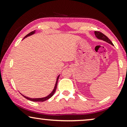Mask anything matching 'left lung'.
Instances as JSON below:
<instances>
[{"instance_id": "8db88e82", "label": "left lung", "mask_w": 127, "mask_h": 127, "mask_svg": "<svg viewBox=\"0 0 127 127\" xmlns=\"http://www.w3.org/2000/svg\"><path fill=\"white\" fill-rule=\"evenodd\" d=\"M94 33H95V35L96 37H97L98 39H101V40H104V41L107 42V43H110V44L113 45V43H112V42L110 41V39H109L106 35H104V34H103L101 32L95 31L94 32Z\"/></svg>"}]
</instances>
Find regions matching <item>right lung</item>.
I'll return each instance as SVG.
<instances>
[{
    "label": "right lung",
    "mask_w": 127,
    "mask_h": 127,
    "mask_svg": "<svg viewBox=\"0 0 127 127\" xmlns=\"http://www.w3.org/2000/svg\"><path fill=\"white\" fill-rule=\"evenodd\" d=\"M34 33H35V31H33V32H30V33H29V34H27V35H26V36H25V37H24V38H26V37H27V36H30V35H32V34H34ZM59 76H60V75H59V76H58V77H57V78L56 83H55V85L53 91H52L51 92V94H49V95H48V96H46V97H43V98H29V97H26V96H24V95H23V94H21V95H23V97H25L26 98H27V100H30V101H45V100H48L49 98H50L52 96L54 95V93H55V91H56V89H57V86L58 80H59Z\"/></svg>",
    "instance_id": "right-lung-1"
}]
</instances>
